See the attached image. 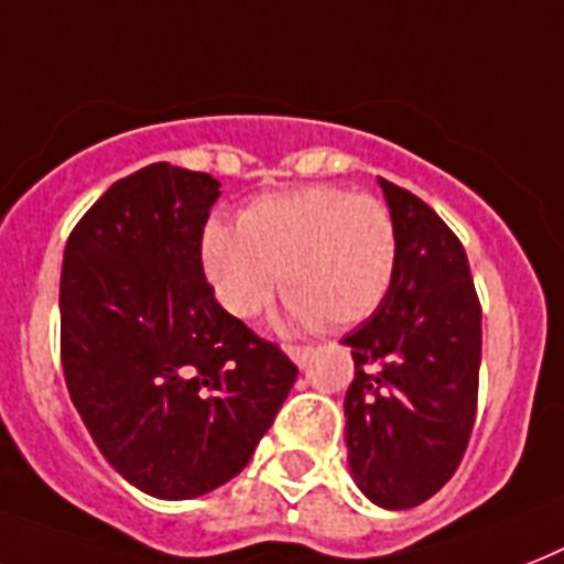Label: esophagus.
Here are the masks:
<instances>
[{
  "label": "esophagus",
  "instance_id": "34e87169",
  "mask_svg": "<svg viewBox=\"0 0 564 564\" xmlns=\"http://www.w3.org/2000/svg\"><path fill=\"white\" fill-rule=\"evenodd\" d=\"M315 354H318V347H313V345H292L290 347V356L297 368H306V365L315 359Z\"/></svg>",
  "mask_w": 564,
  "mask_h": 564
}]
</instances>
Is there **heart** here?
Here are the masks:
<instances>
[{"label": "heart", "instance_id": "obj_1", "mask_svg": "<svg viewBox=\"0 0 564 564\" xmlns=\"http://www.w3.org/2000/svg\"><path fill=\"white\" fill-rule=\"evenodd\" d=\"M397 258L391 208L333 185L260 196L240 226L210 219L203 231L205 274L237 318L258 315L281 283L297 324H359L386 301Z\"/></svg>", "mask_w": 564, "mask_h": 564}]
</instances>
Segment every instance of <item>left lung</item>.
I'll use <instances>...</instances> for the list:
<instances>
[{"label": "left lung", "mask_w": 564, "mask_h": 564, "mask_svg": "<svg viewBox=\"0 0 564 564\" xmlns=\"http://www.w3.org/2000/svg\"><path fill=\"white\" fill-rule=\"evenodd\" d=\"M400 258L386 301L345 341L350 473L388 510L423 505L464 460L478 409L480 301L457 235L405 187L379 178Z\"/></svg>", "instance_id": "obj_1"}]
</instances>
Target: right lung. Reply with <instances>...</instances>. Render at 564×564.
Wrapping results in <instances>:
<instances>
[{
    "instance_id": "1",
    "label": "right lung",
    "mask_w": 564,
    "mask_h": 564,
    "mask_svg": "<svg viewBox=\"0 0 564 564\" xmlns=\"http://www.w3.org/2000/svg\"><path fill=\"white\" fill-rule=\"evenodd\" d=\"M219 182L167 162L118 178L68 235L59 359L91 441L148 496L242 473L297 368L226 313L203 272Z\"/></svg>"
}]
</instances>
